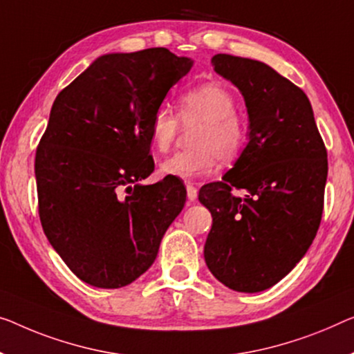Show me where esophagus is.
I'll return each instance as SVG.
<instances>
[{"instance_id": "1", "label": "esophagus", "mask_w": 354, "mask_h": 354, "mask_svg": "<svg viewBox=\"0 0 354 354\" xmlns=\"http://www.w3.org/2000/svg\"><path fill=\"white\" fill-rule=\"evenodd\" d=\"M186 191H187V200H189V202H195V200H197V197H198L197 187H194L192 184H187Z\"/></svg>"}]
</instances>
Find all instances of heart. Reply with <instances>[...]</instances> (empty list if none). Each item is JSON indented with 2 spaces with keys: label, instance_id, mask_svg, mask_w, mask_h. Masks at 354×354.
Here are the masks:
<instances>
[{
  "label": "heart",
  "instance_id": "b5f03b06",
  "mask_svg": "<svg viewBox=\"0 0 354 354\" xmlns=\"http://www.w3.org/2000/svg\"><path fill=\"white\" fill-rule=\"evenodd\" d=\"M178 115L184 125L200 124L195 131L192 151L176 152L160 162L165 176L183 181L208 176L218 160H235L246 143V127L236 115V100L219 84H205L184 93L178 102ZM179 130L178 118L165 106H159L151 115L149 143L157 152H167L175 143Z\"/></svg>",
  "mask_w": 354,
  "mask_h": 354
}]
</instances>
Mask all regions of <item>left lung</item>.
Returning <instances> with one entry per match:
<instances>
[{
  "label": "left lung",
  "mask_w": 354,
  "mask_h": 354,
  "mask_svg": "<svg viewBox=\"0 0 354 354\" xmlns=\"http://www.w3.org/2000/svg\"><path fill=\"white\" fill-rule=\"evenodd\" d=\"M211 63L243 95L250 133L223 181L200 189V203L213 216L203 256L227 288L261 292L286 277L313 243L328 152L302 88L257 60L218 54Z\"/></svg>",
  "instance_id": "left-lung-1"
}]
</instances>
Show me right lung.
I'll return each instance as SVG.
<instances>
[{"instance_id":"right-lung-1","label":"right lung","mask_w":354,"mask_h":354,"mask_svg":"<svg viewBox=\"0 0 354 354\" xmlns=\"http://www.w3.org/2000/svg\"><path fill=\"white\" fill-rule=\"evenodd\" d=\"M194 62L165 47L98 57L57 95L35 159L42 230L84 283L114 289L152 266L186 203L154 171L151 115Z\"/></svg>"}]
</instances>
